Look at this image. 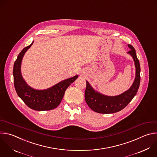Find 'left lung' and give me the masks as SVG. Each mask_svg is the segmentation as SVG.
I'll list each match as a JSON object with an SVG mask.
<instances>
[{"mask_svg":"<svg viewBox=\"0 0 157 157\" xmlns=\"http://www.w3.org/2000/svg\"><path fill=\"white\" fill-rule=\"evenodd\" d=\"M128 46L131 50L128 53L132 57L136 67V78L132 86L129 90L119 95L109 97L95 92L89 83L86 81V88L84 93L85 100L88 106L93 111L103 114L120 112L128 105L137 94L140 81V63L137 58L134 48L129 44Z\"/></svg>","mask_w":157,"mask_h":157,"instance_id":"1","label":"left lung"}]
</instances>
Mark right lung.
<instances>
[{"label":"right lung","mask_w":157,"mask_h":157,"mask_svg":"<svg viewBox=\"0 0 157 157\" xmlns=\"http://www.w3.org/2000/svg\"><path fill=\"white\" fill-rule=\"evenodd\" d=\"M33 44V42L21 51L14 63L13 75L15 88L18 95L30 109L37 111L50 110L59 106L66 89L76 79L78 76L76 75L63 80L45 90H36L29 87L22 78L20 68L25 52Z\"/></svg>","instance_id":"add662e5"}]
</instances>
